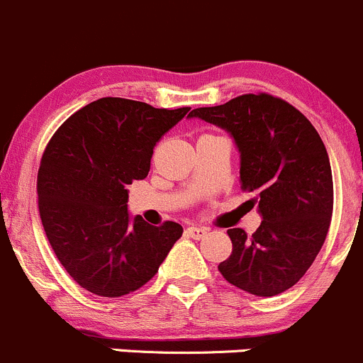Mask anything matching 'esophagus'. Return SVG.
Returning a JSON list of instances; mask_svg holds the SVG:
<instances>
[{
  "label": "esophagus",
  "mask_w": 363,
  "mask_h": 363,
  "mask_svg": "<svg viewBox=\"0 0 363 363\" xmlns=\"http://www.w3.org/2000/svg\"><path fill=\"white\" fill-rule=\"evenodd\" d=\"M186 235L191 237V239L200 240L207 235V228H202V226H188V228H186Z\"/></svg>",
  "instance_id": "obj_1"
}]
</instances>
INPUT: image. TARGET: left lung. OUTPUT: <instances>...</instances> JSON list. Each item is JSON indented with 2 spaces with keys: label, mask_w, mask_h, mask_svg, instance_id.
Listing matches in <instances>:
<instances>
[{
  "label": "left lung",
  "mask_w": 363,
  "mask_h": 363,
  "mask_svg": "<svg viewBox=\"0 0 363 363\" xmlns=\"http://www.w3.org/2000/svg\"><path fill=\"white\" fill-rule=\"evenodd\" d=\"M188 117L233 138L240 188L255 195L250 202L263 219L251 237L228 230L233 250L219 272L251 295L283 294L313 265L330 226L334 181L323 140L302 112L270 94H244Z\"/></svg>",
  "instance_id": "obj_1"
}]
</instances>
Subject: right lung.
I'll return each mask as SVG.
<instances>
[{
  "mask_svg": "<svg viewBox=\"0 0 363 363\" xmlns=\"http://www.w3.org/2000/svg\"><path fill=\"white\" fill-rule=\"evenodd\" d=\"M189 107L100 98L54 133L38 170L43 230L61 265L82 288L121 296L155 277L182 226H152L128 211V184L147 177L156 142Z\"/></svg>",
  "mask_w": 363,
  "mask_h": 363,
  "instance_id": "right-lung-1",
  "label": "right lung"
}]
</instances>
